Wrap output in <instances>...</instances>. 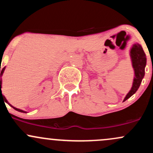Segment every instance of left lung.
<instances>
[{
  "label": "left lung",
  "mask_w": 153,
  "mask_h": 153,
  "mask_svg": "<svg viewBox=\"0 0 153 153\" xmlns=\"http://www.w3.org/2000/svg\"><path fill=\"white\" fill-rule=\"evenodd\" d=\"M131 56L133 67H134V71H135V77H134L132 88L125 98L124 101H126L128 98L132 96L139 89L143 77L144 76V68H145L146 62H147L145 53H144L142 47L139 44H135L133 46L131 50Z\"/></svg>",
  "instance_id": "8db88e82"
}]
</instances>
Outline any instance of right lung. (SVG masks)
<instances>
[{"label":"right lung","instance_id":"add662e5","mask_svg":"<svg viewBox=\"0 0 153 153\" xmlns=\"http://www.w3.org/2000/svg\"><path fill=\"white\" fill-rule=\"evenodd\" d=\"M4 70H5V67H4V68H3L2 71H1V76H2V75H3V73H4ZM1 85H2V81H1ZM1 98H3V99L4 100V101H5V102L8 103L7 100H6V98H5V97H4V96H3V95H2V92H1ZM8 104H9V105H10V106H11V107H12V108H14V109H15V110H17V111H20V112H25V111H22V110H21V109H17V108H15V107H14V106H11V105L10 104V103H8Z\"/></svg>","mask_w":153,"mask_h":153}]
</instances>
